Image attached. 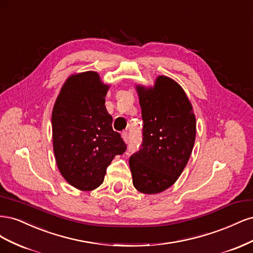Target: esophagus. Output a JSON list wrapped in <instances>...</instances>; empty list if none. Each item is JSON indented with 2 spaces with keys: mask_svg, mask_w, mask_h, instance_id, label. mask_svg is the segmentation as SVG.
Here are the masks:
<instances>
[{
  "mask_svg": "<svg viewBox=\"0 0 253 253\" xmlns=\"http://www.w3.org/2000/svg\"><path fill=\"white\" fill-rule=\"evenodd\" d=\"M122 138H124V140L126 142H128V140H129V134L127 132H124V133H122Z\"/></svg>",
  "mask_w": 253,
  "mask_h": 253,
  "instance_id": "1",
  "label": "esophagus"
}]
</instances>
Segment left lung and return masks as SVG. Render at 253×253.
<instances>
[{"label":"left lung","mask_w":253,"mask_h":253,"mask_svg":"<svg viewBox=\"0 0 253 253\" xmlns=\"http://www.w3.org/2000/svg\"><path fill=\"white\" fill-rule=\"evenodd\" d=\"M143 120L142 143L129 157L134 187L156 194L178 179L192 153L196 120L185 90L159 76L153 87L137 85Z\"/></svg>","instance_id":"8db88e82"}]
</instances>
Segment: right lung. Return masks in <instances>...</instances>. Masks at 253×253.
<instances>
[{
    "instance_id": "add662e5",
    "label": "right lung",
    "mask_w": 253,
    "mask_h": 253,
    "mask_svg": "<svg viewBox=\"0 0 253 253\" xmlns=\"http://www.w3.org/2000/svg\"><path fill=\"white\" fill-rule=\"evenodd\" d=\"M109 87L96 72L73 75L53 105L52 145L58 169L81 191L100 186L114 157L126 150L104 105Z\"/></svg>"
}]
</instances>
